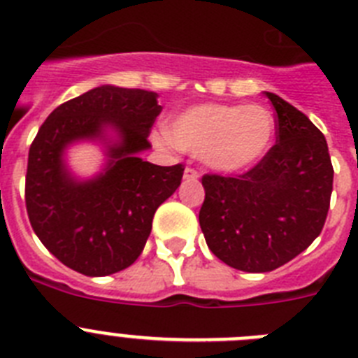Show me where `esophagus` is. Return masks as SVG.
Here are the masks:
<instances>
[{
  "label": "esophagus",
  "mask_w": 358,
  "mask_h": 358,
  "mask_svg": "<svg viewBox=\"0 0 358 358\" xmlns=\"http://www.w3.org/2000/svg\"><path fill=\"white\" fill-rule=\"evenodd\" d=\"M185 179H186V181H197L199 172L195 169H189V166H188V169L185 170Z\"/></svg>",
  "instance_id": "obj_1"
}]
</instances>
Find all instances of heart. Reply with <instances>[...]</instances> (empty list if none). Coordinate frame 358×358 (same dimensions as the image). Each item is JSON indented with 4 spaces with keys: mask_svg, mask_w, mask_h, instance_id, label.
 Returning a JSON list of instances; mask_svg holds the SVG:
<instances>
[{
    "mask_svg": "<svg viewBox=\"0 0 358 358\" xmlns=\"http://www.w3.org/2000/svg\"><path fill=\"white\" fill-rule=\"evenodd\" d=\"M276 122L264 106L201 103L157 132L159 147H173L201 156L204 164L222 173L240 172L260 163L273 147Z\"/></svg>",
    "mask_w": 358,
    "mask_h": 358,
    "instance_id": "heart-1",
    "label": "heart"
}]
</instances>
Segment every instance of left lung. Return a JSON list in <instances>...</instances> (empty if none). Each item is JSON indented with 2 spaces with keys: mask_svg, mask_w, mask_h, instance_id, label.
<instances>
[{
  "mask_svg": "<svg viewBox=\"0 0 358 358\" xmlns=\"http://www.w3.org/2000/svg\"><path fill=\"white\" fill-rule=\"evenodd\" d=\"M265 96L276 110V143L240 176L202 177L208 248L245 273H268L305 251L322 231L334 188L322 132L278 94Z\"/></svg>",
  "mask_w": 358,
  "mask_h": 358,
  "instance_id": "obj_1",
  "label": "left lung"
}]
</instances>
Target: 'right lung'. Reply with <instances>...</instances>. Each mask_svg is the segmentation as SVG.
Returning a JSON list of instances; mask_svg holds the SVG:
<instances>
[{
	"mask_svg": "<svg viewBox=\"0 0 358 358\" xmlns=\"http://www.w3.org/2000/svg\"><path fill=\"white\" fill-rule=\"evenodd\" d=\"M163 107L145 90L100 85L57 107L28 152L24 202L44 248L85 276H109L138 260L157 208L179 188L185 166H157L138 157ZM107 127L119 134L105 136ZM108 143L106 169L78 182L64 161L68 144Z\"/></svg>",
	"mask_w": 358,
	"mask_h": 358,
	"instance_id": "obj_1",
	"label": "right lung"
}]
</instances>
